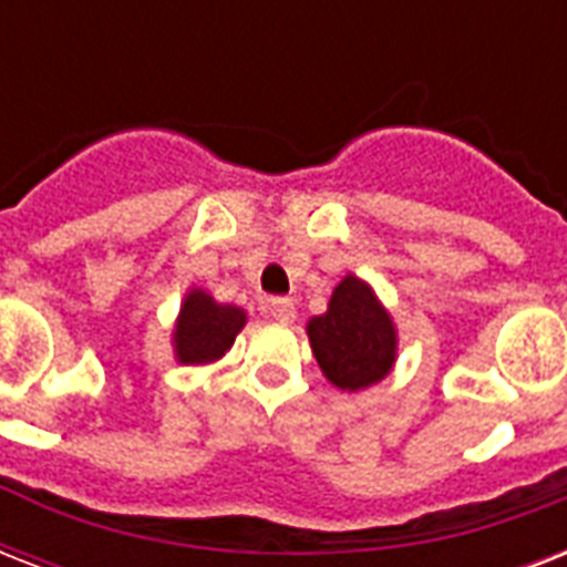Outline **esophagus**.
Returning <instances> with one entry per match:
<instances>
[{"label": "esophagus", "instance_id": "1", "mask_svg": "<svg viewBox=\"0 0 567 567\" xmlns=\"http://www.w3.org/2000/svg\"><path fill=\"white\" fill-rule=\"evenodd\" d=\"M267 311H270V318L279 320V323H291L297 318V306H293L291 297H276V300L267 302Z\"/></svg>", "mask_w": 567, "mask_h": 567}]
</instances>
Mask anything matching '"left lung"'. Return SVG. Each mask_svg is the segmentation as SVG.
<instances>
[{
    "mask_svg": "<svg viewBox=\"0 0 567 567\" xmlns=\"http://www.w3.org/2000/svg\"><path fill=\"white\" fill-rule=\"evenodd\" d=\"M309 341L320 371L344 391L373 385L394 364L396 336L391 318L355 276L338 285L327 315L311 320Z\"/></svg>",
    "mask_w": 567,
    "mask_h": 567,
    "instance_id": "8db88e82",
    "label": "left lung"
}]
</instances>
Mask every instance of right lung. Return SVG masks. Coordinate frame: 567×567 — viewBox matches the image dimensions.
<instances>
[{"label": "right lung", "mask_w": 567, "mask_h": 567, "mask_svg": "<svg viewBox=\"0 0 567 567\" xmlns=\"http://www.w3.org/2000/svg\"><path fill=\"white\" fill-rule=\"evenodd\" d=\"M247 315L235 306H220L208 293L190 291L182 306L176 327V350L179 362L203 364L220 359L244 327Z\"/></svg>", "instance_id": "1"}]
</instances>
